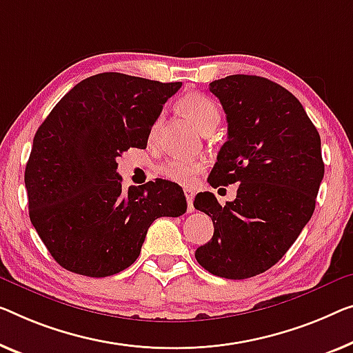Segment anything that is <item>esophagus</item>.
Here are the masks:
<instances>
[{"instance_id":"1","label":"esophagus","mask_w":353,"mask_h":353,"mask_svg":"<svg viewBox=\"0 0 353 353\" xmlns=\"http://www.w3.org/2000/svg\"><path fill=\"white\" fill-rule=\"evenodd\" d=\"M183 193H185V198H187V210H188V212H193V210H194V208H193L194 192L192 190V188H185Z\"/></svg>"}]
</instances>
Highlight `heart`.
<instances>
[{
	"mask_svg": "<svg viewBox=\"0 0 353 353\" xmlns=\"http://www.w3.org/2000/svg\"><path fill=\"white\" fill-rule=\"evenodd\" d=\"M177 109L183 117L201 131L208 134L220 122V109L212 98L201 93H187L177 101ZM160 123L155 122L150 128L149 139L155 141L159 134ZM204 170V161L187 160V159H171L159 166V172L166 179L177 183H190L193 177Z\"/></svg>",
	"mask_w": 353,
	"mask_h": 353,
	"instance_id": "obj_1",
	"label": "heart"
}]
</instances>
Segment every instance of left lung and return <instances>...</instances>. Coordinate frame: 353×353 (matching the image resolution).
<instances>
[{"label": "left lung", "mask_w": 353, "mask_h": 353, "mask_svg": "<svg viewBox=\"0 0 353 353\" xmlns=\"http://www.w3.org/2000/svg\"><path fill=\"white\" fill-rule=\"evenodd\" d=\"M209 90L227 114L228 139L208 181L239 187L225 206L210 192L196 194L193 206L212 219L214 236L194 259L210 274L239 281L270 270L296 241L314 214L325 165L317 128L282 85L234 74Z\"/></svg>", "instance_id": "left-lung-1"}]
</instances>
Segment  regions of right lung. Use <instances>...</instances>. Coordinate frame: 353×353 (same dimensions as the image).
<instances>
[{
  "instance_id": "1",
  "label": "right lung",
  "mask_w": 353,
  "mask_h": 353,
  "mask_svg": "<svg viewBox=\"0 0 353 353\" xmlns=\"http://www.w3.org/2000/svg\"><path fill=\"white\" fill-rule=\"evenodd\" d=\"M182 82L120 72L83 79L38 128L25 168L30 220L54 260L88 277L117 274L141 254L159 217L187 210L170 181L122 188L117 159L145 149L163 104Z\"/></svg>"
}]
</instances>
